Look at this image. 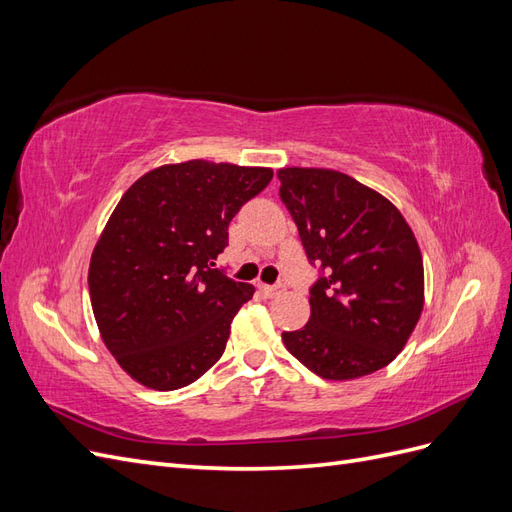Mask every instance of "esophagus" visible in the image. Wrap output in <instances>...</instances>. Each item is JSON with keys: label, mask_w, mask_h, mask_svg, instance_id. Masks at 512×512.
<instances>
[{"label": "esophagus", "mask_w": 512, "mask_h": 512, "mask_svg": "<svg viewBox=\"0 0 512 512\" xmlns=\"http://www.w3.org/2000/svg\"><path fill=\"white\" fill-rule=\"evenodd\" d=\"M260 292H262V297H265V299H275L277 294L284 292V284H277V286H265V284H262Z\"/></svg>", "instance_id": "obj_1"}]
</instances>
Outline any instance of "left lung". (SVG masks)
Instances as JSON below:
<instances>
[{
	"instance_id": "8db88e82",
	"label": "left lung",
	"mask_w": 512,
	"mask_h": 512,
	"mask_svg": "<svg viewBox=\"0 0 512 512\" xmlns=\"http://www.w3.org/2000/svg\"><path fill=\"white\" fill-rule=\"evenodd\" d=\"M280 196L309 262L327 271L309 294V322L284 346L324 380H354L404 350L425 305L423 256L401 211L331 168L277 170Z\"/></svg>"
}]
</instances>
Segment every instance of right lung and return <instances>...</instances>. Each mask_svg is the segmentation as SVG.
I'll use <instances>...</instances> for the list:
<instances>
[{
	"mask_svg": "<svg viewBox=\"0 0 512 512\" xmlns=\"http://www.w3.org/2000/svg\"><path fill=\"white\" fill-rule=\"evenodd\" d=\"M271 179L265 166L188 160L149 170L121 196L87 280L102 342L132 380L175 391L220 361L254 286L213 267L230 220Z\"/></svg>",
	"mask_w": 512,
	"mask_h": 512,
	"instance_id": "right-lung-1",
	"label": "right lung"
}]
</instances>
